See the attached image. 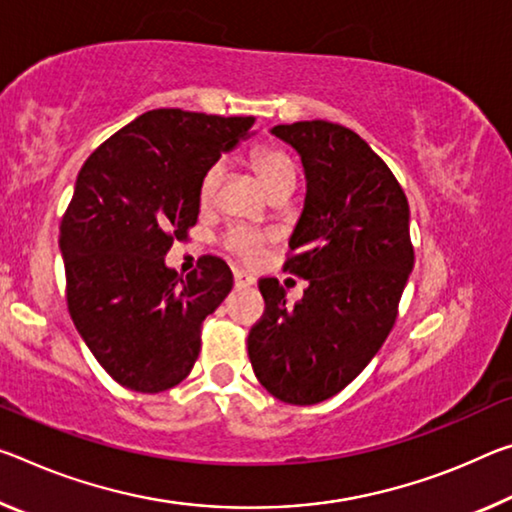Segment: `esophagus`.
I'll use <instances>...</instances> for the list:
<instances>
[{
  "instance_id": "obj_1",
  "label": "esophagus",
  "mask_w": 512,
  "mask_h": 512,
  "mask_svg": "<svg viewBox=\"0 0 512 512\" xmlns=\"http://www.w3.org/2000/svg\"><path fill=\"white\" fill-rule=\"evenodd\" d=\"M234 285H237L239 289L253 287L255 285V278H253V275H248L246 271H234Z\"/></svg>"
}]
</instances>
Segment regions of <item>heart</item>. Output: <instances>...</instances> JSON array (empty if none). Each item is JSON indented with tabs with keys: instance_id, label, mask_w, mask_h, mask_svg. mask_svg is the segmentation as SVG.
I'll list each match as a JSON object with an SVG mask.
<instances>
[{
	"instance_id": "obj_1",
	"label": "heart",
	"mask_w": 512,
	"mask_h": 512,
	"mask_svg": "<svg viewBox=\"0 0 512 512\" xmlns=\"http://www.w3.org/2000/svg\"><path fill=\"white\" fill-rule=\"evenodd\" d=\"M253 166L269 191L275 189L278 184L296 182L294 161H291L287 152H282L278 148H257L253 152ZM223 173H225L223 161H216V164H212L205 170V175H202L200 180L202 205H207V202L214 200L218 184L223 180ZM269 239H271L269 232L253 230V227H246V225H232L230 230L225 232L223 246L227 253H232L237 259H241V262H255L259 253H262L264 243Z\"/></svg>"
}]
</instances>
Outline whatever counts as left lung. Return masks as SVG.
I'll list each match as a JSON object with an SVG mask.
<instances>
[{"label":"left lung","instance_id":"left-lung-1","mask_svg":"<svg viewBox=\"0 0 512 512\" xmlns=\"http://www.w3.org/2000/svg\"><path fill=\"white\" fill-rule=\"evenodd\" d=\"M300 154L305 207L285 271L310 282L298 303L275 278L259 280L266 310L248 358L275 399L314 405L351 383L392 330L415 266L408 198L353 129L328 120L275 125Z\"/></svg>","mask_w":512,"mask_h":512}]
</instances>
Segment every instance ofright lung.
Returning a JSON list of instances; mask_svg holds the SVG:
<instances>
[{
    "label": "right lung",
    "instance_id": "right-lung-1",
    "mask_svg": "<svg viewBox=\"0 0 512 512\" xmlns=\"http://www.w3.org/2000/svg\"><path fill=\"white\" fill-rule=\"evenodd\" d=\"M253 123L154 109L79 170L59 237L68 310L95 360L127 389L180 385L198 360L202 321L230 294L223 259L202 257L182 278L164 257L198 221L205 170Z\"/></svg>",
    "mask_w": 512,
    "mask_h": 512
}]
</instances>
